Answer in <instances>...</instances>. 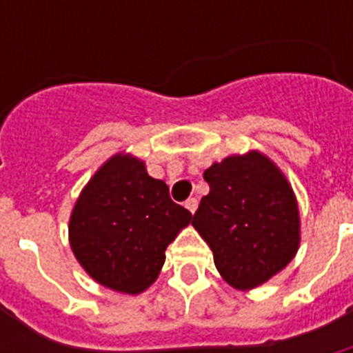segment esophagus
I'll return each instance as SVG.
<instances>
[{
	"label": "esophagus",
	"mask_w": 353,
	"mask_h": 353,
	"mask_svg": "<svg viewBox=\"0 0 353 353\" xmlns=\"http://www.w3.org/2000/svg\"><path fill=\"white\" fill-rule=\"evenodd\" d=\"M185 207H187V210H190V212H196V209H198V199L196 198H188L187 201H185Z\"/></svg>",
	"instance_id": "34e87169"
}]
</instances>
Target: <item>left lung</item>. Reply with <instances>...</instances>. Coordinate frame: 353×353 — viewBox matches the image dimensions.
<instances>
[{"label":"left lung","instance_id":"1","mask_svg":"<svg viewBox=\"0 0 353 353\" xmlns=\"http://www.w3.org/2000/svg\"><path fill=\"white\" fill-rule=\"evenodd\" d=\"M203 177L210 190L194 214V229L231 288L262 285L301 245L299 203L288 177L258 150L229 155L209 166Z\"/></svg>","mask_w":353,"mask_h":353}]
</instances>
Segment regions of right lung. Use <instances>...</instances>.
Instances as JSON below:
<instances>
[{
    "label": "right lung",
    "instance_id": "right-lung-1",
    "mask_svg": "<svg viewBox=\"0 0 353 353\" xmlns=\"http://www.w3.org/2000/svg\"><path fill=\"white\" fill-rule=\"evenodd\" d=\"M190 221L166 183L148 176L144 161L121 152L82 188L69 218V245L95 282L139 295L157 280L166 247Z\"/></svg>",
    "mask_w": 353,
    "mask_h": 353
}]
</instances>
